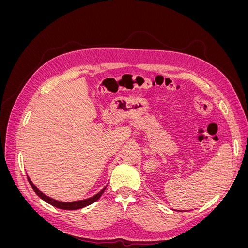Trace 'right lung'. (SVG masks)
<instances>
[{
  "mask_svg": "<svg viewBox=\"0 0 248 248\" xmlns=\"http://www.w3.org/2000/svg\"><path fill=\"white\" fill-rule=\"evenodd\" d=\"M28 180H29V183L30 185H31V187L33 188V190L36 192L37 196H38L40 199H42L43 201H46V202H48L49 205L54 206L56 208H59V209H63V210H78V209H80V208H84V207H87L89 205L93 204L94 202H96L97 200H98L101 196L102 193L104 192V190H106L107 186L104 187V188L98 192L97 194H95L94 197L90 198V199H87V200H82V201H77V202H60V201H56L54 199H51L47 196H46V194L42 193L37 187L32 183L31 180H30V178L28 177Z\"/></svg>",
  "mask_w": 248,
  "mask_h": 248,
  "instance_id": "add662e5",
  "label": "right lung"
}]
</instances>
